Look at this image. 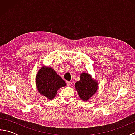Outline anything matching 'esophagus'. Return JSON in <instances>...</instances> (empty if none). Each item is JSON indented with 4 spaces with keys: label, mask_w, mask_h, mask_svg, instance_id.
I'll return each mask as SVG.
<instances>
[{
    "label": "esophagus",
    "mask_w": 135,
    "mask_h": 135,
    "mask_svg": "<svg viewBox=\"0 0 135 135\" xmlns=\"http://www.w3.org/2000/svg\"><path fill=\"white\" fill-rule=\"evenodd\" d=\"M67 86H71V85H72V82H71V81H67Z\"/></svg>",
    "instance_id": "1"
}]
</instances>
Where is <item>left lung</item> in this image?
I'll return each instance as SVG.
<instances>
[{"label": "left lung", "instance_id": "obj_1", "mask_svg": "<svg viewBox=\"0 0 135 135\" xmlns=\"http://www.w3.org/2000/svg\"><path fill=\"white\" fill-rule=\"evenodd\" d=\"M75 86L79 97L84 101H86L96 93L97 84L87 73H82L80 81L75 83Z\"/></svg>", "mask_w": 135, "mask_h": 135}]
</instances>
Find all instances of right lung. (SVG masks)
<instances>
[{
	"label": "right lung",
	"instance_id": "right-lung-1",
	"mask_svg": "<svg viewBox=\"0 0 135 135\" xmlns=\"http://www.w3.org/2000/svg\"><path fill=\"white\" fill-rule=\"evenodd\" d=\"M36 86L39 93L49 99H53L60 88L66 84L52 68L44 67L39 71L36 78Z\"/></svg>",
	"mask_w": 135,
	"mask_h": 135
}]
</instances>
